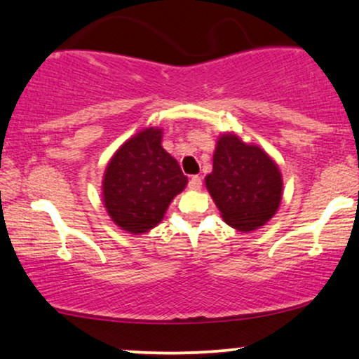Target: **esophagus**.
<instances>
[{"label": "esophagus", "mask_w": 359, "mask_h": 359, "mask_svg": "<svg viewBox=\"0 0 359 359\" xmlns=\"http://www.w3.org/2000/svg\"><path fill=\"white\" fill-rule=\"evenodd\" d=\"M189 189L190 190H200V189H202V177L194 175L192 179L189 180Z\"/></svg>", "instance_id": "1"}]
</instances>
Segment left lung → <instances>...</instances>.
<instances>
[{
  "label": "left lung",
  "instance_id": "8db88e82",
  "mask_svg": "<svg viewBox=\"0 0 359 359\" xmlns=\"http://www.w3.org/2000/svg\"><path fill=\"white\" fill-rule=\"evenodd\" d=\"M205 184L224 222L245 233L269 222L283 198L279 167L261 147L235 135L219 137Z\"/></svg>",
  "mask_w": 359,
  "mask_h": 359
}]
</instances>
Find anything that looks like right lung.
I'll return each mask as SVG.
<instances>
[{
    "instance_id": "1",
    "label": "right lung",
    "mask_w": 359,
    "mask_h": 359,
    "mask_svg": "<svg viewBox=\"0 0 359 359\" xmlns=\"http://www.w3.org/2000/svg\"><path fill=\"white\" fill-rule=\"evenodd\" d=\"M162 131L147 128L126 141L109 161L103 179L104 207L126 231H149L187 185L180 165L161 146Z\"/></svg>"
}]
</instances>
